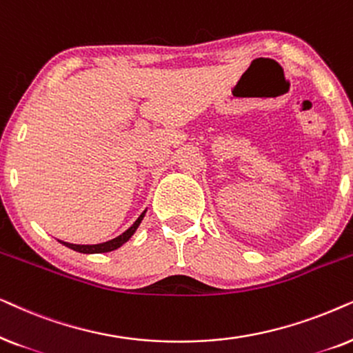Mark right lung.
<instances>
[{"instance_id":"1","label":"right lung","mask_w":353,"mask_h":353,"mask_svg":"<svg viewBox=\"0 0 353 353\" xmlns=\"http://www.w3.org/2000/svg\"><path fill=\"white\" fill-rule=\"evenodd\" d=\"M143 214H145V211H143L142 214L139 216L137 221H135V223H134L132 225H130V228L128 229V231L122 232L121 236H117L116 239H111V241H108V242L97 243V245H75V243H69V242H61V243H64L65 247L72 248V250H75V252H81V253H105V252L116 250L117 247H121L122 243L129 241L130 236H132V234L135 232V229L139 228L140 221L143 219Z\"/></svg>"}]
</instances>
